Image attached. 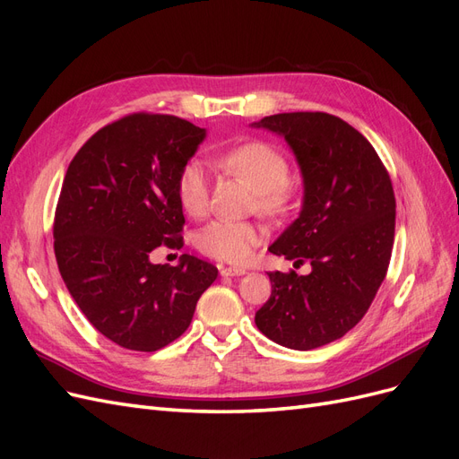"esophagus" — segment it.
I'll use <instances>...</instances> for the list:
<instances>
[{
	"label": "esophagus",
	"mask_w": 459,
	"mask_h": 459,
	"mask_svg": "<svg viewBox=\"0 0 459 459\" xmlns=\"http://www.w3.org/2000/svg\"><path fill=\"white\" fill-rule=\"evenodd\" d=\"M221 277H235V275H245L243 268H220Z\"/></svg>",
	"instance_id": "1"
}]
</instances>
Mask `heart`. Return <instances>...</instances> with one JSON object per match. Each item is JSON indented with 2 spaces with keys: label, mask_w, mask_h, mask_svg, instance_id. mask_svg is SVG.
<instances>
[{
  "label": "heart",
  "mask_w": 459,
  "mask_h": 459,
  "mask_svg": "<svg viewBox=\"0 0 459 459\" xmlns=\"http://www.w3.org/2000/svg\"><path fill=\"white\" fill-rule=\"evenodd\" d=\"M224 169L256 191L258 208L266 214H283L293 201L289 162L280 149L264 142H247L228 149L220 159ZM178 201L184 211L201 218L208 211V174L199 159L187 160L176 179ZM266 230L256 221L214 220L197 235L199 251L230 264H247Z\"/></svg>",
  "instance_id": "1"
}]
</instances>
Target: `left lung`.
Returning <instances> with one entry per match:
<instances>
[{
	"label": "left lung",
	"instance_id": "1",
	"mask_svg": "<svg viewBox=\"0 0 459 459\" xmlns=\"http://www.w3.org/2000/svg\"><path fill=\"white\" fill-rule=\"evenodd\" d=\"M251 126L281 135L302 176L299 218L268 251L312 272H268L272 295L256 327L273 342L312 351L341 339L368 312L394 241L391 178L366 137L327 113H281Z\"/></svg>",
	"mask_w": 459,
	"mask_h": 459
}]
</instances>
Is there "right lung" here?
<instances>
[{
	"label": "right lung",
	"instance_id": "1",
	"mask_svg": "<svg viewBox=\"0 0 459 459\" xmlns=\"http://www.w3.org/2000/svg\"><path fill=\"white\" fill-rule=\"evenodd\" d=\"M204 137L184 118L137 113L93 134L66 170L55 258L82 314L122 349L155 352L176 341L218 275L189 255L178 266L149 258L184 245L176 179Z\"/></svg>",
	"mask_w": 459,
	"mask_h": 459
}]
</instances>
